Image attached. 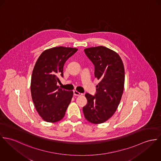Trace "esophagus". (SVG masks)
I'll return each instance as SVG.
<instances>
[{"label": "esophagus", "instance_id": "34e87169", "mask_svg": "<svg viewBox=\"0 0 161 161\" xmlns=\"http://www.w3.org/2000/svg\"><path fill=\"white\" fill-rule=\"evenodd\" d=\"M73 95L74 96H81V95H82V94L79 92L78 91L75 90V91H73Z\"/></svg>", "mask_w": 161, "mask_h": 161}]
</instances>
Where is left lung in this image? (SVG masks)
Returning a JSON list of instances; mask_svg holds the SVG:
<instances>
[{
    "label": "left lung",
    "instance_id": "obj_1",
    "mask_svg": "<svg viewBox=\"0 0 161 161\" xmlns=\"http://www.w3.org/2000/svg\"><path fill=\"white\" fill-rule=\"evenodd\" d=\"M94 65V76L99 83L94 96L86 93L88 103L83 108L86 119L94 124L110 119L120 102L125 83V70L120 55L104 46L85 49Z\"/></svg>",
    "mask_w": 161,
    "mask_h": 161
}]
</instances>
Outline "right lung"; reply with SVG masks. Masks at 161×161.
Returning <instances> with one entry per match:
<instances>
[{
  "instance_id": "right-lung-1",
  "label": "right lung",
  "mask_w": 161,
  "mask_h": 161,
  "mask_svg": "<svg viewBox=\"0 0 161 161\" xmlns=\"http://www.w3.org/2000/svg\"><path fill=\"white\" fill-rule=\"evenodd\" d=\"M78 51L76 48L55 47L45 50L36 61L31 80V97L42 119L54 123L62 119L73 92L57 85L63 76L64 65Z\"/></svg>"
}]
</instances>
